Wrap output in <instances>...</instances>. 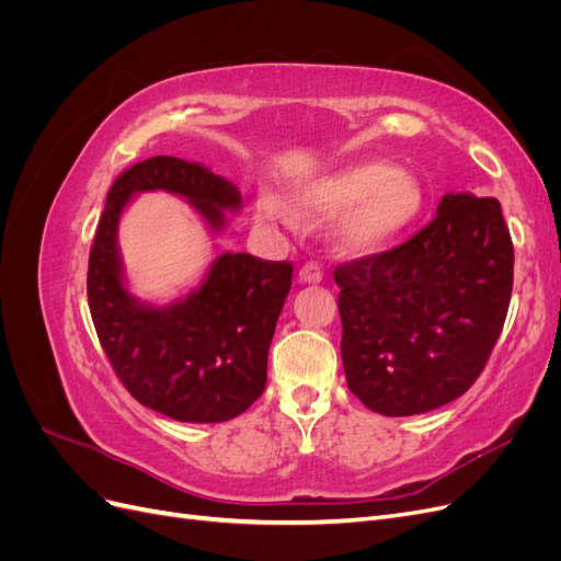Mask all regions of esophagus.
<instances>
[{
    "label": "esophagus",
    "instance_id": "1",
    "mask_svg": "<svg viewBox=\"0 0 561 561\" xmlns=\"http://www.w3.org/2000/svg\"><path fill=\"white\" fill-rule=\"evenodd\" d=\"M299 280H301V283H320V280H322V268H320L316 262L304 264V266L299 268Z\"/></svg>",
    "mask_w": 561,
    "mask_h": 561
}]
</instances>
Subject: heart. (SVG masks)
Here are the masks:
<instances>
[{
  "label": "heart",
  "mask_w": 561,
  "mask_h": 561,
  "mask_svg": "<svg viewBox=\"0 0 561 561\" xmlns=\"http://www.w3.org/2000/svg\"><path fill=\"white\" fill-rule=\"evenodd\" d=\"M297 201L313 217L344 215L336 243L346 254L365 257L393 245L407 233L423 208V192L416 178L398 165L369 159L353 161L320 173L301 186ZM257 213L285 227L299 225V213L285 198L262 192Z\"/></svg>",
  "instance_id": "b5f03b06"
}]
</instances>
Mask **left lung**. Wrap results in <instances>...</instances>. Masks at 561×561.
<instances>
[{
	"mask_svg": "<svg viewBox=\"0 0 561 561\" xmlns=\"http://www.w3.org/2000/svg\"><path fill=\"white\" fill-rule=\"evenodd\" d=\"M501 203L445 194L410 241L339 264L342 363L353 396L383 416L437 410L480 377L513 295Z\"/></svg>",
	"mask_w": 561,
	"mask_h": 561,
	"instance_id": "1",
	"label": "left lung"
}]
</instances>
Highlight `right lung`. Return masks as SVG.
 <instances>
[{"label": "right lung", "instance_id": "right-lung-1", "mask_svg": "<svg viewBox=\"0 0 561 561\" xmlns=\"http://www.w3.org/2000/svg\"><path fill=\"white\" fill-rule=\"evenodd\" d=\"M168 192L190 201L213 231L241 208L236 184L210 168L151 157L118 175L89 257L91 318L118 381L140 404L186 423H222L264 393L268 346L293 285L290 262L225 252L184 299L151 307L124 285L116 229L135 194Z\"/></svg>", "mask_w": 561, "mask_h": 561}]
</instances>
